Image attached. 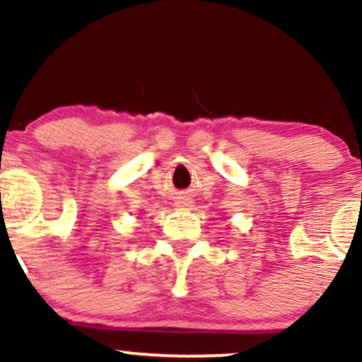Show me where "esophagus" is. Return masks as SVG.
<instances>
[{
    "mask_svg": "<svg viewBox=\"0 0 362 362\" xmlns=\"http://www.w3.org/2000/svg\"><path fill=\"white\" fill-rule=\"evenodd\" d=\"M190 204H192V200H189V199H184V197H180L177 200V207H190Z\"/></svg>",
    "mask_w": 362,
    "mask_h": 362,
    "instance_id": "34e87169",
    "label": "esophagus"
}]
</instances>
